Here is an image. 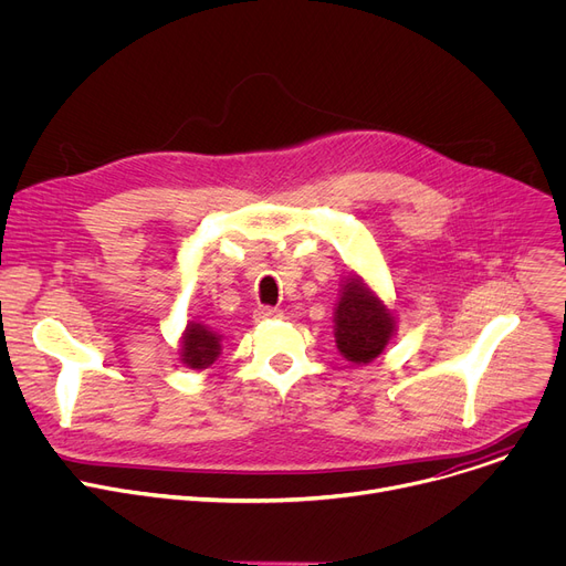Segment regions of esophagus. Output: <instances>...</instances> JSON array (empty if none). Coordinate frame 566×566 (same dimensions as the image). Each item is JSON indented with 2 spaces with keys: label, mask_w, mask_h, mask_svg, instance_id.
<instances>
[{
  "label": "esophagus",
  "mask_w": 566,
  "mask_h": 566,
  "mask_svg": "<svg viewBox=\"0 0 566 566\" xmlns=\"http://www.w3.org/2000/svg\"><path fill=\"white\" fill-rule=\"evenodd\" d=\"M283 313L272 306H258L255 308V319H279Z\"/></svg>",
  "instance_id": "esophagus-1"
}]
</instances>
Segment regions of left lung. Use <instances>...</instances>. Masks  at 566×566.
Here are the masks:
<instances>
[{
    "label": "left lung",
    "mask_w": 566,
    "mask_h": 566,
    "mask_svg": "<svg viewBox=\"0 0 566 566\" xmlns=\"http://www.w3.org/2000/svg\"><path fill=\"white\" fill-rule=\"evenodd\" d=\"M395 331L392 313L354 274L336 311V345L352 363H370L388 345Z\"/></svg>",
    "instance_id": "8db88e82"
}]
</instances>
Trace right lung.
<instances>
[{"mask_svg":"<svg viewBox=\"0 0 566 566\" xmlns=\"http://www.w3.org/2000/svg\"><path fill=\"white\" fill-rule=\"evenodd\" d=\"M221 338L212 331H208L203 324L189 322L182 336V363L191 370H203L217 360L221 354Z\"/></svg>","mask_w":566,"mask_h":566,"instance_id":"add662e5","label":"right lung"}]
</instances>
